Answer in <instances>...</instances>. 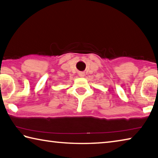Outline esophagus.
Instances as JSON below:
<instances>
[{"label": "esophagus", "mask_w": 158, "mask_h": 158, "mask_svg": "<svg viewBox=\"0 0 158 158\" xmlns=\"http://www.w3.org/2000/svg\"><path fill=\"white\" fill-rule=\"evenodd\" d=\"M79 76L80 77H84V73H79Z\"/></svg>", "instance_id": "34e87169"}]
</instances>
